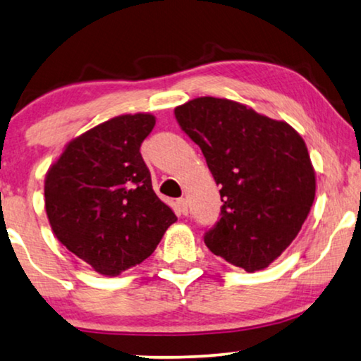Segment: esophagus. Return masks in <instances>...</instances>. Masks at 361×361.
<instances>
[{
    "instance_id": "34e87169",
    "label": "esophagus",
    "mask_w": 361,
    "mask_h": 361,
    "mask_svg": "<svg viewBox=\"0 0 361 361\" xmlns=\"http://www.w3.org/2000/svg\"><path fill=\"white\" fill-rule=\"evenodd\" d=\"M176 207H178V211L183 214V215H186L188 214V201L185 197H180L178 201H176Z\"/></svg>"
}]
</instances>
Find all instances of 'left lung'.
Masks as SVG:
<instances>
[{"instance_id": "8db88e82", "label": "left lung", "mask_w": 361, "mask_h": 361, "mask_svg": "<svg viewBox=\"0 0 361 361\" xmlns=\"http://www.w3.org/2000/svg\"><path fill=\"white\" fill-rule=\"evenodd\" d=\"M175 118L220 186V219L204 232V243L246 272L267 267L313 206L316 180L305 141L285 121L227 99L199 97L176 106Z\"/></svg>"}]
</instances>
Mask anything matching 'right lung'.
I'll return each mask as SVG.
<instances>
[{"mask_svg":"<svg viewBox=\"0 0 361 361\" xmlns=\"http://www.w3.org/2000/svg\"><path fill=\"white\" fill-rule=\"evenodd\" d=\"M154 126L146 113L111 118L69 142L47 173L45 209L56 238L104 276L141 264L176 222L139 152Z\"/></svg>","mask_w":361,"mask_h":361,"instance_id":"obj_1","label":"right lung"}]
</instances>
